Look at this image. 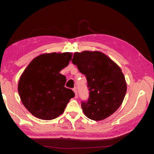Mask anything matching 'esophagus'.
Segmentation results:
<instances>
[{
  "mask_svg": "<svg viewBox=\"0 0 154 154\" xmlns=\"http://www.w3.org/2000/svg\"><path fill=\"white\" fill-rule=\"evenodd\" d=\"M73 91L74 92V94H75V97L76 98V97H78V92H77V89H76V87H74L73 88Z\"/></svg>",
  "mask_w": 154,
  "mask_h": 154,
  "instance_id": "1",
  "label": "esophagus"
}]
</instances>
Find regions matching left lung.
Returning a JSON list of instances; mask_svg holds the SVG:
<instances>
[{"label": "left lung", "mask_w": 154, "mask_h": 154, "mask_svg": "<svg viewBox=\"0 0 154 154\" xmlns=\"http://www.w3.org/2000/svg\"><path fill=\"white\" fill-rule=\"evenodd\" d=\"M72 62L85 75L90 91L88 101L82 102L83 113L94 121L109 117L122 104L127 92L122 69L98 51L74 53Z\"/></svg>", "instance_id": "obj_1"}]
</instances>
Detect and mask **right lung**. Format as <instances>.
<instances>
[{
    "label": "right lung",
    "instance_id": "1",
    "mask_svg": "<svg viewBox=\"0 0 154 154\" xmlns=\"http://www.w3.org/2000/svg\"><path fill=\"white\" fill-rule=\"evenodd\" d=\"M71 53L40 54L29 63L18 85L22 103L37 118L51 120L61 115L74 96L65 87L66 78L60 74L72 58Z\"/></svg>",
    "mask_w": 154,
    "mask_h": 154
}]
</instances>
